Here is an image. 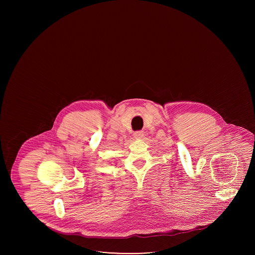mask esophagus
I'll return each mask as SVG.
<instances>
[{
  "label": "esophagus",
  "instance_id": "obj_1",
  "mask_svg": "<svg viewBox=\"0 0 255 255\" xmlns=\"http://www.w3.org/2000/svg\"><path fill=\"white\" fill-rule=\"evenodd\" d=\"M142 136H143V132H141V131H136V132L133 133V137H134V138L139 139V138H141Z\"/></svg>",
  "mask_w": 255,
  "mask_h": 255
}]
</instances>
